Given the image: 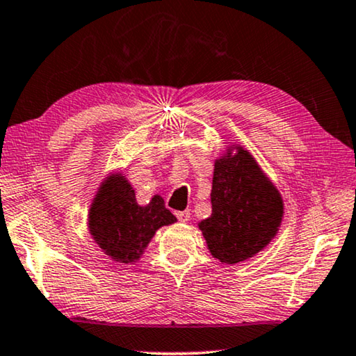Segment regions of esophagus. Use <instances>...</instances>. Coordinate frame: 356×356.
<instances>
[{
	"label": "esophagus",
	"instance_id": "34e87169",
	"mask_svg": "<svg viewBox=\"0 0 356 356\" xmlns=\"http://www.w3.org/2000/svg\"><path fill=\"white\" fill-rule=\"evenodd\" d=\"M176 217L180 222H188L190 220V211L185 209V211H177L176 212Z\"/></svg>",
	"mask_w": 356,
	"mask_h": 356
}]
</instances>
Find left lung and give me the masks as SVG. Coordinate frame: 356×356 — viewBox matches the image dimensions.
I'll list each match as a JSON object with an SVG mask.
<instances>
[{
	"mask_svg": "<svg viewBox=\"0 0 356 356\" xmlns=\"http://www.w3.org/2000/svg\"><path fill=\"white\" fill-rule=\"evenodd\" d=\"M211 204V217L198 227L212 257L229 265L267 248L284 214L280 190L240 144L227 147L214 163Z\"/></svg>",
	"mask_w": 356,
	"mask_h": 356,
	"instance_id": "1",
	"label": "left lung"
}]
</instances>
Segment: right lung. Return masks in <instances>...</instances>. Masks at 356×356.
<instances>
[{
  "instance_id": "right-lung-1",
  "label": "right lung",
  "mask_w": 356,
  "mask_h": 356,
  "mask_svg": "<svg viewBox=\"0 0 356 356\" xmlns=\"http://www.w3.org/2000/svg\"><path fill=\"white\" fill-rule=\"evenodd\" d=\"M177 222L164 208V200L153 195L139 204L123 172H110L100 182L88 212V229L105 256L118 264H134L145 252L158 229Z\"/></svg>"
}]
</instances>
